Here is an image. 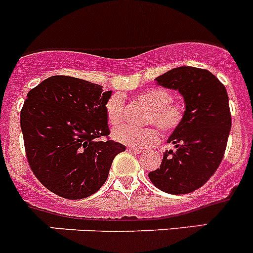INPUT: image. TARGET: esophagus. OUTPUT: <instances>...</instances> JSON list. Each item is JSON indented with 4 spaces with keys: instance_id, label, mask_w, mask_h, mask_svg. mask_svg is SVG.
<instances>
[{
    "instance_id": "34e87169",
    "label": "esophagus",
    "mask_w": 253,
    "mask_h": 253,
    "mask_svg": "<svg viewBox=\"0 0 253 253\" xmlns=\"http://www.w3.org/2000/svg\"><path fill=\"white\" fill-rule=\"evenodd\" d=\"M126 151L128 152H131V153H137V154H139V153H142V149L140 148H135V147H128V148H126Z\"/></svg>"
}]
</instances>
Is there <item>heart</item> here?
<instances>
[{"mask_svg":"<svg viewBox=\"0 0 253 253\" xmlns=\"http://www.w3.org/2000/svg\"><path fill=\"white\" fill-rule=\"evenodd\" d=\"M135 99L143 105L148 106L144 123L157 125L163 133H172L178 128L184 120L185 106L177 101H172L169 91L160 87L142 91L135 96ZM106 119L111 126H118L123 122L124 100L122 95L115 93L107 100L105 105ZM114 139L137 148H147L154 146L160 140V133L154 126H146L142 129L130 128L128 125H122L113 133Z\"/></svg>","mask_w":253,"mask_h":253,"instance_id":"heart-1","label":"heart"}]
</instances>
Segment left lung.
<instances>
[{
    "label": "left lung",
    "mask_w": 253,
    "mask_h": 253,
    "mask_svg": "<svg viewBox=\"0 0 253 253\" xmlns=\"http://www.w3.org/2000/svg\"><path fill=\"white\" fill-rule=\"evenodd\" d=\"M156 81L182 95L185 116L167 140L176 149L163 153L149 180L167 194H189L214 175L224 156L232 125L227 90L213 73L195 67H177Z\"/></svg>",
    "instance_id": "left-lung-1"
}]
</instances>
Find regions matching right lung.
<instances>
[{
	"label": "right lung",
	"instance_id": "right-lung-1",
	"mask_svg": "<svg viewBox=\"0 0 253 253\" xmlns=\"http://www.w3.org/2000/svg\"><path fill=\"white\" fill-rule=\"evenodd\" d=\"M111 91L69 76H51L29 91L20 114L26 158L51 193L77 200L105 184L116 154L105 105Z\"/></svg>",
	"mask_w": 253,
	"mask_h": 253
}]
</instances>
